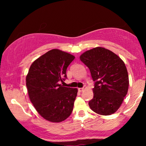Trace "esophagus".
I'll use <instances>...</instances> for the list:
<instances>
[{
	"instance_id": "esophagus-1",
	"label": "esophagus",
	"mask_w": 146,
	"mask_h": 146,
	"mask_svg": "<svg viewBox=\"0 0 146 146\" xmlns=\"http://www.w3.org/2000/svg\"><path fill=\"white\" fill-rule=\"evenodd\" d=\"M86 88V87H83V88H78V91L79 92H82L84 90H85Z\"/></svg>"
}]
</instances>
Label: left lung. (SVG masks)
Segmentation results:
<instances>
[{
    "mask_svg": "<svg viewBox=\"0 0 146 146\" xmlns=\"http://www.w3.org/2000/svg\"><path fill=\"white\" fill-rule=\"evenodd\" d=\"M80 58L88 67L95 81L90 108L100 115L115 113L122 104L129 87L128 74L123 61L103 47L86 51Z\"/></svg>",
    "mask_w": 146,
    "mask_h": 146,
    "instance_id": "1",
    "label": "left lung"
}]
</instances>
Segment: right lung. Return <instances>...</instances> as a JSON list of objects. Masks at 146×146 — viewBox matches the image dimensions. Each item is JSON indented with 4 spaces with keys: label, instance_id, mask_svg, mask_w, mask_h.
<instances>
[{
    "label": "right lung",
    "instance_id": "1",
    "mask_svg": "<svg viewBox=\"0 0 146 146\" xmlns=\"http://www.w3.org/2000/svg\"><path fill=\"white\" fill-rule=\"evenodd\" d=\"M74 56L52 49L35 60L26 78L30 100L43 118L61 122L70 115L78 89L64 87L66 69Z\"/></svg>",
    "mask_w": 146,
    "mask_h": 146
}]
</instances>
